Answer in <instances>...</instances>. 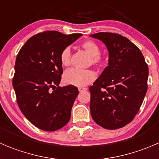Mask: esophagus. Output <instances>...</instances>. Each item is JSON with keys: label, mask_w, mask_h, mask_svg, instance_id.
<instances>
[{"label": "esophagus", "mask_w": 159, "mask_h": 159, "mask_svg": "<svg viewBox=\"0 0 159 159\" xmlns=\"http://www.w3.org/2000/svg\"><path fill=\"white\" fill-rule=\"evenodd\" d=\"M87 90V88H84V87H79L78 88V91H79L80 92H84V91Z\"/></svg>", "instance_id": "obj_1"}]
</instances>
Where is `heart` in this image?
<instances>
[{
  "mask_svg": "<svg viewBox=\"0 0 159 159\" xmlns=\"http://www.w3.org/2000/svg\"><path fill=\"white\" fill-rule=\"evenodd\" d=\"M81 47L92 56V63L94 65H100L102 58L100 55V47L92 40H86L81 44ZM60 61L63 67H68L70 64V50L66 47L60 54ZM63 79L65 84L76 87H82L90 84L95 79V74L90 70H79L71 68L64 74Z\"/></svg>",
  "mask_w": 159,
  "mask_h": 159,
  "instance_id": "1",
  "label": "heart"
}]
</instances>
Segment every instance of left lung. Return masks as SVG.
<instances>
[{
  "label": "left lung",
  "instance_id": "left-lung-1",
  "mask_svg": "<svg viewBox=\"0 0 159 159\" xmlns=\"http://www.w3.org/2000/svg\"><path fill=\"white\" fill-rule=\"evenodd\" d=\"M90 36L101 40L109 52L108 66L89 88L91 115L103 128H121L133 120L142 104L148 67L141 50L126 37L111 32Z\"/></svg>",
  "mask_w": 159,
  "mask_h": 159
}]
</instances>
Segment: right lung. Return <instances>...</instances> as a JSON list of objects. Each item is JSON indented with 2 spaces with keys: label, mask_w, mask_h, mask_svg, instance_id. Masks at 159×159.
Returning <instances> with one entry per match:
<instances>
[{
  "label": "right lung",
  "mask_w": 159,
  "mask_h": 159,
  "mask_svg": "<svg viewBox=\"0 0 159 159\" xmlns=\"http://www.w3.org/2000/svg\"><path fill=\"white\" fill-rule=\"evenodd\" d=\"M82 34L46 31L29 38L18 53L12 84L20 110L39 129L55 131L70 120L78 88L60 87V54Z\"/></svg>",
  "instance_id": "right-lung-1"
}]
</instances>
